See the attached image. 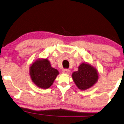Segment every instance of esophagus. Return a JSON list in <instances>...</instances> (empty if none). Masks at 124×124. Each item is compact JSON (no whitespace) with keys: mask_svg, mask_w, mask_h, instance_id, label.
Segmentation results:
<instances>
[{"mask_svg":"<svg viewBox=\"0 0 124 124\" xmlns=\"http://www.w3.org/2000/svg\"><path fill=\"white\" fill-rule=\"evenodd\" d=\"M62 72L64 74H68V73H70V70H68L67 69H64V70H63Z\"/></svg>","mask_w":124,"mask_h":124,"instance_id":"obj_1","label":"esophagus"}]
</instances>
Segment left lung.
<instances>
[{"mask_svg":"<svg viewBox=\"0 0 124 124\" xmlns=\"http://www.w3.org/2000/svg\"><path fill=\"white\" fill-rule=\"evenodd\" d=\"M72 76L77 87L84 90L96 83L99 76L95 68L87 63H82L78 67V70L73 73Z\"/></svg>","mask_w":124,"mask_h":124,"instance_id":"obj_1","label":"left lung"}]
</instances>
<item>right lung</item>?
Listing matches in <instances>:
<instances>
[{
    "label": "right lung",
    "instance_id": "right-lung-1",
    "mask_svg": "<svg viewBox=\"0 0 124 124\" xmlns=\"http://www.w3.org/2000/svg\"><path fill=\"white\" fill-rule=\"evenodd\" d=\"M58 74V70L52 67L47 58L37 60L30 67L31 80L37 87L42 89L50 88Z\"/></svg>",
    "mask_w": 124,
    "mask_h": 124
}]
</instances>
